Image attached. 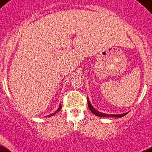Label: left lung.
I'll list each match as a JSON object with an SVG mask.
<instances>
[{"instance_id":"obj_1","label":"left lung","mask_w":152,"mask_h":152,"mask_svg":"<svg viewBox=\"0 0 152 152\" xmlns=\"http://www.w3.org/2000/svg\"><path fill=\"white\" fill-rule=\"evenodd\" d=\"M88 107L90 109V110L94 114H95L96 116L98 117H105V118H107V117H113V118H121L123 116H125V114H127L126 113H121V114H106V113H101V112H99L98 110H96L92 106H91V102H89V100L88 99Z\"/></svg>"}]
</instances>
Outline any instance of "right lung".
<instances>
[{
	"instance_id": "right-lung-1",
	"label": "right lung",
	"mask_w": 152,
	"mask_h": 152,
	"mask_svg": "<svg viewBox=\"0 0 152 152\" xmlns=\"http://www.w3.org/2000/svg\"><path fill=\"white\" fill-rule=\"evenodd\" d=\"M61 104H60L59 107H58V109H57V110L55 111L54 113H52V114H50V115L47 116V117H50V116H53V115H55V113H57V112H59V111L61 110Z\"/></svg>"
}]
</instances>
